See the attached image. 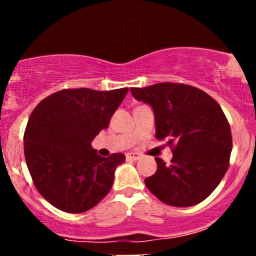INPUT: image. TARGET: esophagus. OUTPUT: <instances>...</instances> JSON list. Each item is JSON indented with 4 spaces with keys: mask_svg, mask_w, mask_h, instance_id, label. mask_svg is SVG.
<instances>
[{
    "mask_svg": "<svg viewBox=\"0 0 256 256\" xmlns=\"http://www.w3.org/2000/svg\"><path fill=\"white\" fill-rule=\"evenodd\" d=\"M126 158L134 160V161H138V160L141 158V154H138V152H128V154H126Z\"/></svg>",
    "mask_w": 256,
    "mask_h": 256,
    "instance_id": "obj_1",
    "label": "esophagus"
}]
</instances>
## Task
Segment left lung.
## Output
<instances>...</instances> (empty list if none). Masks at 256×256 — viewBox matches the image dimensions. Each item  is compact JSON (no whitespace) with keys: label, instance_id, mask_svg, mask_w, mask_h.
I'll return each instance as SVG.
<instances>
[{"label":"left lung","instance_id":"obj_1","mask_svg":"<svg viewBox=\"0 0 256 256\" xmlns=\"http://www.w3.org/2000/svg\"><path fill=\"white\" fill-rule=\"evenodd\" d=\"M130 90L136 100L152 108L154 136L166 141L174 154L170 164L154 158L157 171L144 180L146 187L174 207L204 200L226 174L233 146L222 108L207 92L186 84L158 82Z\"/></svg>","mask_w":256,"mask_h":256}]
</instances>
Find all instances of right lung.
Masks as SVG:
<instances>
[{"mask_svg":"<svg viewBox=\"0 0 256 256\" xmlns=\"http://www.w3.org/2000/svg\"><path fill=\"white\" fill-rule=\"evenodd\" d=\"M128 88L99 92L80 88L56 92L34 108L23 144L28 171L38 192L66 213H82L112 190L125 154L102 157L92 141L109 126Z\"/></svg>","mask_w":256,"mask_h":256,"instance_id":"1","label":"right lung"}]
</instances>
